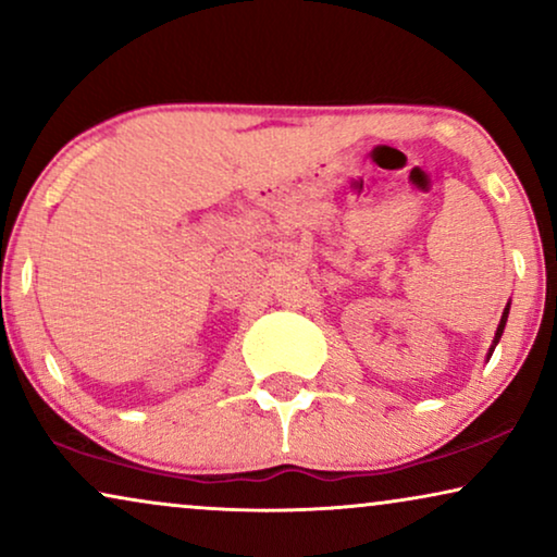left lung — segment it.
Instances as JSON below:
<instances>
[{"instance_id":"left-lung-1","label":"left lung","mask_w":557,"mask_h":557,"mask_svg":"<svg viewBox=\"0 0 557 557\" xmlns=\"http://www.w3.org/2000/svg\"><path fill=\"white\" fill-rule=\"evenodd\" d=\"M507 314H509V307L505 309V314H502V322H499V326H497V337H494V345H497V342H499V337H502V332H505V324H507ZM492 352H494V347H492Z\"/></svg>"}]
</instances>
